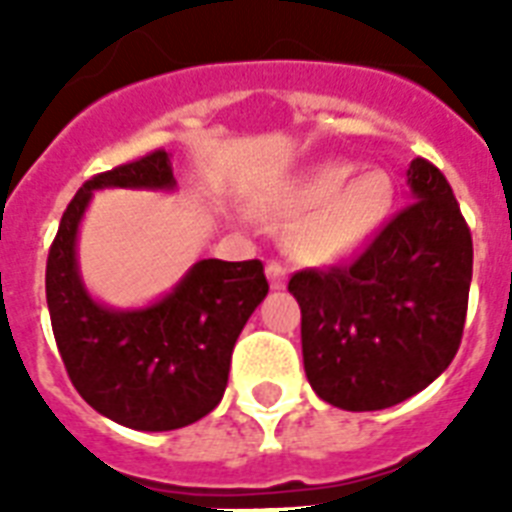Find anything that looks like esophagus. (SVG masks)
I'll return each mask as SVG.
<instances>
[{"label":"esophagus","mask_w":512,"mask_h":512,"mask_svg":"<svg viewBox=\"0 0 512 512\" xmlns=\"http://www.w3.org/2000/svg\"><path fill=\"white\" fill-rule=\"evenodd\" d=\"M265 273H268V281H271L273 289L287 287V268L281 263H268L265 265Z\"/></svg>","instance_id":"34e87169"}]
</instances>
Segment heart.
<instances>
[{
    "instance_id": "b5f03b06",
    "label": "heart",
    "mask_w": 512,
    "mask_h": 512,
    "mask_svg": "<svg viewBox=\"0 0 512 512\" xmlns=\"http://www.w3.org/2000/svg\"><path fill=\"white\" fill-rule=\"evenodd\" d=\"M350 176V164H319L273 196L281 215H300L287 233L292 255L311 265H335L380 231L393 207V185L382 172Z\"/></svg>"
}]
</instances>
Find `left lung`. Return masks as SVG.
I'll return each mask as SVG.
<instances>
[{
	"instance_id": "left-lung-1",
	"label": "left lung",
	"mask_w": 512,
	"mask_h": 512,
	"mask_svg": "<svg viewBox=\"0 0 512 512\" xmlns=\"http://www.w3.org/2000/svg\"><path fill=\"white\" fill-rule=\"evenodd\" d=\"M406 185L412 204L356 263L289 279L303 313L308 382L345 412H377L412 398L460 348L473 239L441 170L414 159Z\"/></svg>"
}]
</instances>
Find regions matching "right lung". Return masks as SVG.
I'll return each mask as SVG.
<instances>
[{"mask_svg": "<svg viewBox=\"0 0 512 512\" xmlns=\"http://www.w3.org/2000/svg\"><path fill=\"white\" fill-rule=\"evenodd\" d=\"M106 188L175 191L167 151L95 175L60 220L47 257L52 335L79 396L124 428H185L220 404L233 345L268 295L263 263L199 260L159 300L114 308L90 295L79 271V225Z\"/></svg>", "mask_w": 512, "mask_h": 512, "instance_id": "obj_1", "label": "right lung"}]
</instances>
